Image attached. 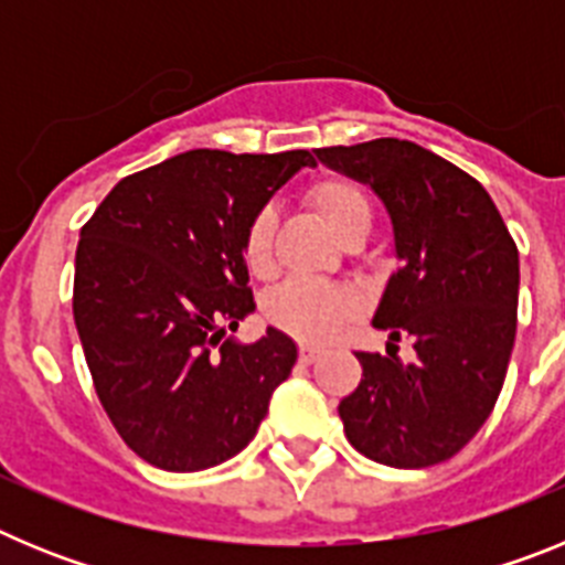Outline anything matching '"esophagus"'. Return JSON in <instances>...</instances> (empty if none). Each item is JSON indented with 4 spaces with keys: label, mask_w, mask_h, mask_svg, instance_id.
Masks as SVG:
<instances>
[{
    "label": "esophagus",
    "mask_w": 565,
    "mask_h": 565,
    "mask_svg": "<svg viewBox=\"0 0 565 565\" xmlns=\"http://www.w3.org/2000/svg\"><path fill=\"white\" fill-rule=\"evenodd\" d=\"M322 356V348H317V344H302V348H299V359H302V362H317V359Z\"/></svg>",
    "instance_id": "1"
}]
</instances>
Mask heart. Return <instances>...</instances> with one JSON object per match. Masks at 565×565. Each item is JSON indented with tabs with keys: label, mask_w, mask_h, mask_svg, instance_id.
<instances>
[{
	"label": "heart",
	"mask_w": 565,
	"mask_h": 565,
	"mask_svg": "<svg viewBox=\"0 0 565 565\" xmlns=\"http://www.w3.org/2000/svg\"><path fill=\"white\" fill-rule=\"evenodd\" d=\"M308 206L326 221L339 239L371 232V203L367 194L348 178H326L313 183L306 194ZM243 263L254 277H268L274 271V212L259 209L243 232ZM353 311V297L344 288L319 286L294 279L279 286L266 299V317L279 331L306 342H322L331 337L344 317Z\"/></svg>",
	"instance_id": "obj_1"
}]
</instances>
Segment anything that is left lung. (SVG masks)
Here are the masks:
<instances>
[{"label": "left lung", "mask_w": 565, "mask_h": 565, "mask_svg": "<svg viewBox=\"0 0 565 565\" xmlns=\"http://www.w3.org/2000/svg\"><path fill=\"white\" fill-rule=\"evenodd\" d=\"M367 183L393 223L398 271L373 326L416 359L356 353L362 382L339 402L344 436L371 461L422 469L481 430L507 379L518 328V246L487 189L441 154L398 138L317 149ZM398 351V348H396Z\"/></svg>", "instance_id": "left-lung-1"}]
</instances>
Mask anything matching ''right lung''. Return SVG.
Returning <instances> with one entry per match:
<instances>
[{
  "label": "right lung",
  "instance_id": "right-lung-1",
  "mask_svg": "<svg viewBox=\"0 0 565 565\" xmlns=\"http://www.w3.org/2000/svg\"><path fill=\"white\" fill-rule=\"evenodd\" d=\"M308 149H192L115 183L84 223L73 317L109 422L135 456L198 472L237 456L291 376L277 328L223 339L254 311L243 232Z\"/></svg>",
  "mask_w": 565,
  "mask_h": 565
}]
</instances>
